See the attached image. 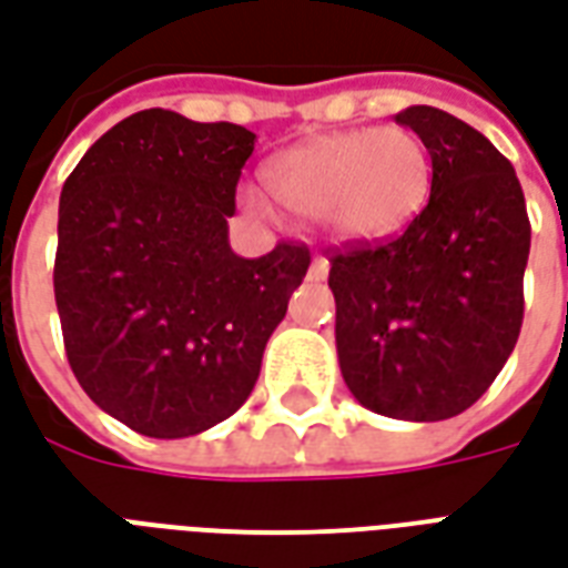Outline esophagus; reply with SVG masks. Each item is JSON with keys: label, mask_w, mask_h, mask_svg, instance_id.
<instances>
[{"label": "esophagus", "mask_w": 568, "mask_h": 568, "mask_svg": "<svg viewBox=\"0 0 568 568\" xmlns=\"http://www.w3.org/2000/svg\"><path fill=\"white\" fill-rule=\"evenodd\" d=\"M327 271H331V262L325 255H313V264H310V280H327Z\"/></svg>", "instance_id": "1"}]
</instances>
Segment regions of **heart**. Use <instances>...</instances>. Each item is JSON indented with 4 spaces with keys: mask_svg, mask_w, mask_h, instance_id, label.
<instances>
[{
    "mask_svg": "<svg viewBox=\"0 0 568 568\" xmlns=\"http://www.w3.org/2000/svg\"><path fill=\"white\" fill-rule=\"evenodd\" d=\"M430 180L427 146L400 125L316 134L264 165L273 199L339 243L385 241L406 229L430 195ZM243 204L267 210L255 192H243Z\"/></svg>",
    "mask_w": 568,
    "mask_h": 568,
    "instance_id": "obj_1",
    "label": "heart"
}]
</instances>
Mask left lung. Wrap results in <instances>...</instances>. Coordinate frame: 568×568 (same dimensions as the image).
<instances>
[{
	"label": "left lung",
	"instance_id": "8db88e82",
	"mask_svg": "<svg viewBox=\"0 0 568 568\" xmlns=\"http://www.w3.org/2000/svg\"><path fill=\"white\" fill-rule=\"evenodd\" d=\"M427 146L430 201L400 237L337 252V358L369 413L455 418L490 388L518 343L530 220L515 168L452 113H397Z\"/></svg>",
	"mask_w": 568,
	"mask_h": 568
}]
</instances>
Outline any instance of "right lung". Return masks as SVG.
Segmentation results:
<instances>
[{
	"label": "right lung",
	"mask_w": 568,
	"mask_h": 568,
	"mask_svg": "<svg viewBox=\"0 0 568 568\" xmlns=\"http://www.w3.org/2000/svg\"><path fill=\"white\" fill-rule=\"evenodd\" d=\"M255 134L150 108L83 153L60 199L53 295L90 400L153 439L225 422L250 397L310 250L241 258L229 216Z\"/></svg>",
	"instance_id": "add662e5"
}]
</instances>
